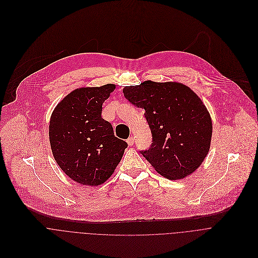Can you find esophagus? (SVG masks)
<instances>
[{
    "instance_id": "34e87169",
    "label": "esophagus",
    "mask_w": 258,
    "mask_h": 258,
    "mask_svg": "<svg viewBox=\"0 0 258 258\" xmlns=\"http://www.w3.org/2000/svg\"><path fill=\"white\" fill-rule=\"evenodd\" d=\"M127 143H128V145H133V143H134V137L133 136H130L128 139H127Z\"/></svg>"
}]
</instances>
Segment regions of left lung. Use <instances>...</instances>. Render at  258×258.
<instances>
[{
  "label": "left lung",
  "instance_id": "1",
  "mask_svg": "<svg viewBox=\"0 0 258 258\" xmlns=\"http://www.w3.org/2000/svg\"><path fill=\"white\" fill-rule=\"evenodd\" d=\"M124 96L144 109L152 143L140 151L159 174L179 180L194 173L211 148L213 122L200 97L180 82L144 81L125 86Z\"/></svg>",
  "mask_w": 258,
  "mask_h": 258
}]
</instances>
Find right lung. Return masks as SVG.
I'll return each instance as SVG.
<instances>
[{"label": "right lung", "mask_w": 258, "mask_h": 258, "mask_svg": "<svg viewBox=\"0 0 258 258\" xmlns=\"http://www.w3.org/2000/svg\"><path fill=\"white\" fill-rule=\"evenodd\" d=\"M115 84L80 87L67 94L51 113L48 136L61 170L87 186L104 184L115 172L128 144L101 118V106Z\"/></svg>", "instance_id": "1"}]
</instances>
